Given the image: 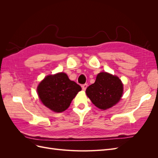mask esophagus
<instances>
[{
    "mask_svg": "<svg viewBox=\"0 0 158 158\" xmlns=\"http://www.w3.org/2000/svg\"><path fill=\"white\" fill-rule=\"evenodd\" d=\"M87 87H88V85H87L86 84H83V85H82V89H83V90H85V89H86Z\"/></svg>",
    "mask_w": 158,
    "mask_h": 158,
    "instance_id": "esophagus-1",
    "label": "esophagus"
}]
</instances>
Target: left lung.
Returning <instances> with one entry per match:
<instances>
[{
    "label": "left lung",
    "mask_w": 158,
    "mask_h": 158,
    "mask_svg": "<svg viewBox=\"0 0 158 158\" xmlns=\"http://www.w3.org/2000/svg\"><path fill=\"white\" fill-rule=\"evenodd\" d=\"M123 84L117 76L106 73L97 75L95 83L89 85L85 94L95 106L106 110L116 105L122 97Z\"/></svg>",
    "instance_id": "8db88e82"
}]
</instances>
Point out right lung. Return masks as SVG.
Returning a JSON list of instances; mask_svg holds the SVG:
<instances>
[{
    "label": "right lung",
    "instance_id": "add662e5",
    "mask_svg": "<svg viewBox=\"0 0 158 158\" xmlns=\"http://www.w3.org/2000/svg\"><path fill=\"white\" fill-rule=\"evenodd\" d=\"M82 88L66 74L49 75L37 86V94L43 104L51 111L60 113L68 109L71 102Z\"/></svg>",
    "mask_w": 158,
    "mask_h": 158
}]
</instances>
